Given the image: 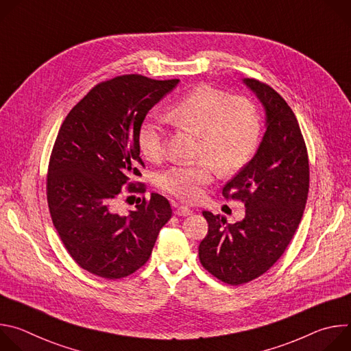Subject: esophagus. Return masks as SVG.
Wrapping results in <instances>:
<instances>
[{"label": "esophagus", "mask_w": 351, "mask_h": 351, "mask_svg": "<svg viewBox=\"0 0 351 351\" xmlns=\"http://www.w3.org/2000/svg\"><path fill=\"white\" fill-rule=\"evenodd\" d=\"M175 215H179V217H189L193 214V211L189 208V207H184V206H175V210H173Z\"/></svg>", "instance_id": "esophagus-1"}]
</instances>
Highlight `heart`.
Segmentation results:
<instances>
[{
	"mask_svg": "<svg viewBox=\"0 0 351 351\" xmlns=\"http://www.w3.org/2000/svg\"><path fill=\"white\" fill-rule=\"evenodd\" d=\"M168 121L199 136L191 167H176L160 176V186L172 195L194 202L211 182L214 169L221 176L240 171L257 152L261 122L256 107L243 97L199 84L184 94L167 112ZM165 130L156 121H144L137 130V147L144 158L158 161L164 154Z\"/></svg>",
	"mask_w": 351,
	"mask_h": 351,
	"instance_id": "b5f03b06",
	"label": "heart"
}]
</instances>
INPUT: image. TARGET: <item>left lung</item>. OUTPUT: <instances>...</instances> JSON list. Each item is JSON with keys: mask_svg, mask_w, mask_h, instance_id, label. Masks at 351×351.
<instances>
[{"mask_svg": "<svg viewBox=\"0 0 351 351\" xmlns=\"http://www.w3.org/2000/svg\"><path fill=\"white\" fill-rule=\"evenodd\" d=\"M265 111V133L254 157L225 186L244 203L241 221L204 211L208 233L198 245L203 267L219 280L243 285L265 274L285 253L302 221L310 186L306 143L295 115L268 84L243 79Z\"/></svg>", "mask_w": 351, "mask_h": 351, "instance_id": "8db88e82", "label": "left lung"}]
</instances>
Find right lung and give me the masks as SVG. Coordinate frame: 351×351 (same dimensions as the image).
Masks as SVG:
<instances>
[{"mask_svg":"<svg viewBox=\"0 0 351 351\" xmlns=\"http://www.w3.org/2000/svg\"><path fill=\"white\" fill-rule=\"evenodd\" d=\"M179 82L125 75L99 83L58 132L47 175L48 208L71 257L93 275L121 279L136 272L172 217L169 202L158 193L128 214L115 203L122 186L141 175L140 125Z\"/></svg>","mask_w":351,"mask_h":351,"instance_id":"1","label":"right lung"}]
</instances>
